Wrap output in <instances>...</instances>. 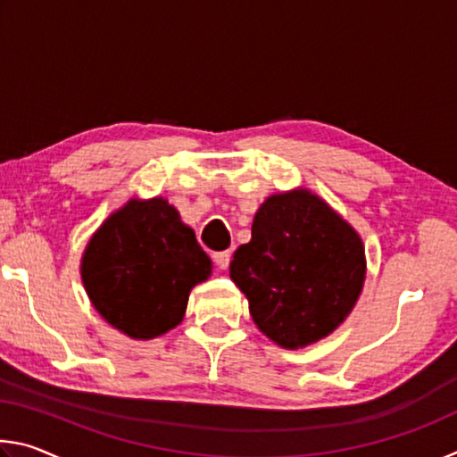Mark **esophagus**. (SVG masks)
I'll list each match as a JSON object with an SVG mask.
<instances>
[{"label": "esophagus", "mask_w": 457, "mask_h": 457, "mask_svg": "<svg viewBox=\"0 0 457 457\" xmlns=\"http://www.w3.org/2000/svg\"><path fill=\"white\" fill-rule=\"evenodd\" d=\"M213 260H215V264H218V268L226 270V268L229 266L231 252H218V253H213Z\"/></svg>", "instance_id": "esophagus-1"}]
</instances>
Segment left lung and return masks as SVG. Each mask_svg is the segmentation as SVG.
I'll use <instances>...</instances> for the list:
<instances>
[{
	"label": "left lung",
	"instance_id": "1",
	"mask_svg": "<svg viewBox=\"0 0 457 457\" xmlns=\"http://www.w3.org/2000/svg\"><path fill=\"white\" fill-rule=\"evenodd\" d=\"M365 276L357 229L304 187L274 193L260 205L252 239L229 264L256 327L290 351L337 330L357 304Z\"/></svg>",
	"mask_w": 457,
	"mask_h": 457
}]
</instances>
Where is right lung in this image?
Instances as JSON below:
<instances>
[{
  "mask_svg": "<svg viewBox=\"0 0 457 457\" xmlns=\"http://www.w3.org/2000/svg\"><path fill=\"white\" fill-rule=\"evenodd\" d=\"M212 260L165 197L129 199L90 236L80 276L96 312L133 340L165 335L183 320L193 286Z\"/></svg>",
  "mask_w": 457,
  "mask_h": 457,
  "instance_id": "obj_1",
  "label": "right lung"
}]
</instances>
